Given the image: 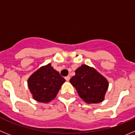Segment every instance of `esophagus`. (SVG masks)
Listing matches in <instances>:
<instances>
[{
  "mask_svg": "<svg viewBox=\"0 0 135 135\" xmlns=\"http://www.w3.org/2000/svg\"><path fill=\"white\" fill-rule=\"evenodd\" d=\"M65 79L66 80V81H69V80H70V76H66V77H65Z\"/></svg>",
  "mask_w": 135,
  "mask_h": 135,
  "instance_id": "esophagus-1",
  "label": "esophagus"
}]
</instances>
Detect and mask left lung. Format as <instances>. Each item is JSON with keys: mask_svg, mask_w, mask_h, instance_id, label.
<instances>
[{"mask_svg": "<svg viewBox=\"0 0 135 135\" xmlns=\"http://www.w3.org/2000/svg\"><path fill=\"white\" fill-rule=\"evenodd\" d=\"M75 73L70 82L84 102L91 104L104 101L109 82L103 75L94 68L85 64L79 67Z\"/></svg>", "mask_w": 135, "mask_h": 135, "instance_id": "1", "label": "left lung"}]
</instances>
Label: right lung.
I'll return each instance as SVG.
<instances>
[{
    "label": "right lung",
    "mask_w": 135,
    "mask_h": 135,
    "mask_svg": "<svg viewBox=\"0 0 135 135\" xmlns=\"http://www.w3.org/2000/svg\"><path fill=\"white\" fill-rule=\"evenodd\" d=\"M65 82L59 71L49 64L31 74L27 79V85L32 98L40 103H47L55 98Z\"/></svg>",
    "instance_id": "1"
}]
</instances>
